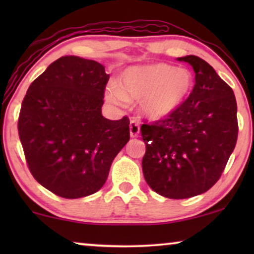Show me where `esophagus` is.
Returning a JSON list of instances; mask_svg holds the SVG:
<instances>
[{"label": "esophagus", "instance_id": "obj_1", "mask_svg": "<svg viewBox=\"0 0 254 254\" xmlns=\"http://www.w3.org/2000/svg\"><path fill=\"white\" fill-rule=\"evenodd\" d=\"M129 133L131 137H137L140 135V126L136 120L131 119L129 123Z\"/></svg>", "mask_w": 254, "mask_h": 254}]
</instances>
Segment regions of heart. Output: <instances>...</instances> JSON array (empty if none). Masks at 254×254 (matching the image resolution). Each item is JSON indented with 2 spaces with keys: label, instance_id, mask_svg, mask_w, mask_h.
Returning <instances> with one entry per match:
<instances>
[{
  "label": "heart",
  "instance_id": "obj_1",
  "mask_svg": "<svg viewBox=\"0 0 254 254\" xmlns=\"http://www.w3.org/2000/svg\"><path fill=\"white\" fill-rule=\"evenodd\" d=\"M193 78L190 71L157 64L130 67L123 74L121 88L111 84L106 97L124 105L127 100H141V111L152 120L165 118L178 109L190 95Z\"/></svg>",
  "mask_w": 254,
  "mask_h": 254
}]
</instances>
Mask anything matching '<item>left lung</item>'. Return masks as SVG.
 Instances as JSON below:
<instances>
[{
	"label": "left lung",
	"instance_id": "1",
	"mask_svg": "<svg viewBox=\"0 0 254 254\" xmlns=\"http://www.w3.org/2000/svg\"><path fill=\"white\" fill-rule=\"evenodd\" d=\"M195 72L189 98L165 119L141 126L142 170L159 195L187 199L207 192L224 171L238 136L234 91L195 55L178 58Z\"/></svg>",
	"mask_w": 254,
	"mask_h": 254
}]
</instances>
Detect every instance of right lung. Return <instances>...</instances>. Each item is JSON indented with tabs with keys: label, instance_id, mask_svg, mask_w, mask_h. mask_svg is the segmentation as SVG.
<instances>
[{
	"label": "right lung",
	"instance_id": "1",
	"mask_svg": "<svg viewBox=\"0 0 254 254\" xmlns=\"http://www.w3.org/2000/svg\"><path fill=\"white\" fill-rule=\"evenodd\" d=\"M110 75L103 64L62 57L27 89L18 134L33 178L55 195L78 199L105 184L113 159L129 141V119L103 117Z\"/></svg>",
	"mask_w": 254,
	"mask_h": 254
}]
</instances>
